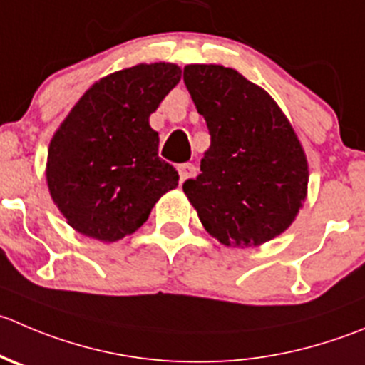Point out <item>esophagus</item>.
<instances>
[{
  "label": "esophagus",
  "mask_w": 365,
  "mask_h": 365,
  "mask_svg": "<svg viewBox=\"0 0 365 365\" xmlns=\"http://www.w3.org/2000/svg\"><path fill=\"white\" fill-rule=\"evenodd\" d=\"M178 173H180V180H182V182H185L187 178H192V176H196L197 168L194 164H182V165H178Z\"/></svg>",
  "instance_id": "obj_1"
}]
</instances>
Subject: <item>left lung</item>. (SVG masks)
I'll return each instance as SVG.
<instances>
[{
	"instance_id": "left-lung-1",
	"label": "left lung",
	"mask_w": 365,
	"mask_h": 365,
	"mask_svg": "<svg viewBox=\"0 0 365 365\" xmlns=\"http://www.w3.org/2000/svg\"><path fill=\"white\" fill-rule=\"evenodd\" d=\"M183 81L210 133L201 173L183 183L201 225L233 247L284 233L309 189V162L287 115L232 67L189 63Z\"/></svg>"
}]
</instances>
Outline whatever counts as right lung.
Here are the masks:
<instances>
[{
  "instance_id": "1",
  "label": "right lung",
  "mask_w": 365,
  "mask_h": 365,
  "mask_svg": "<svg viewBox=\"0 0 365 365\" xmlns=\"http://www.w3.org/2000/svg\"><path fill=\"white\" fill-rule=\"evenodd\" d=\"M182 78L171 62L137 63L85 91L53 133L46 162L49 196L67 225L101 242L132 235L178 187L158 157L150 115Z\"/></svg>"
}]
</instances>
